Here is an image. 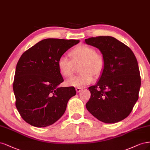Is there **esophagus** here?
<instances>
[{"mask_svg":"<svg viewBox=\"0 0 150 150\" xmlns=\"http://www.w3.org/2000/svg\"><path fill=\"white\" fill-rule=\"evenodd\" d=\"M82 90H83V88H76V91L77 93L80 92V91H81Z\"/></svg>","mask_w":150,"mask_h":150,"instance_id":"1","label":"esophagus"}]
</instances>
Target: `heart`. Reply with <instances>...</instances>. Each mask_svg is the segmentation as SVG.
<instances>
[{"mask_svg":"<svg viewBox=\"0 0 150 150\" xmlns=\"http://www.w3.org/2000/svg\"><path fill=\"white\" fill-rule=\"evenodd\" d=\"M70 60L65 56L60 57L57 62L60 74L64 77H70L74 70V65L81 64V73L67 81V84L77 88H82L94 80L93 75L99 76L103 71L105 61L103 56L96 53L93 48L85 44L76 47L69 52Z\"/></svg>","mask_w":150,"mask_h":150,"instance_id":"1","label":"heart"}]
</instances>
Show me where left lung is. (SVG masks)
Here are the masks:
<instances>
[{"label": "left lung", "mask_w": 150, "mask_h": 150, "mask_svg": "<svg viewBox=\"0 0 150 150\" xmlns=\"http://www.w3.org/2000/svg\"><path fill=\"white\" fill-rule=\"evenodd\" d=\"M85 40L86 44L98 49L105 61L97 83L88 88L91 96L86 108L101 122H120L132 112L138 99L141 78L137 60L128 46L113 37H91Z\"/></svg>", "instance_id": "1"}]
</instances>
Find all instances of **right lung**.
Here are the masks:
<instances>
[{
  "instance_id": "obj_1",
  "label": "right lung",
  "mask_w": 150,
  "mask_h": 150,
  "mask_svg": "<svg viewBox=\"0 0 150 150\" xmlns=\"http://www.w3.org/2000/svg\"><path fill=\"white\" fill-rule=\"evenodd\" d=\"M78 40L46 38L26 50L16 66L13 90L16 106L24 121L36 127L54 124L65 113L74 86L59 87L64 81L57 67L59 58Z\"/></svg>"
}]
</instances>
